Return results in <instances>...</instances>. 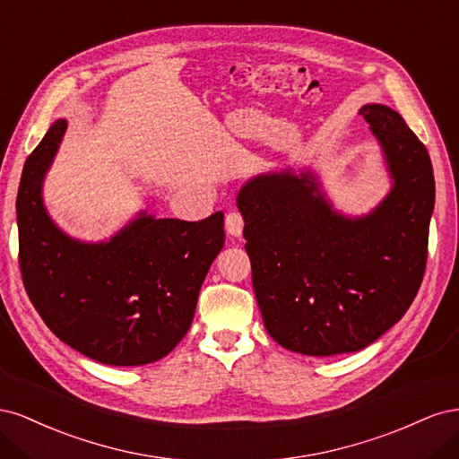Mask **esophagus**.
I'll list each match as a JSON object with an SVG mask.
<instances>
[{
    "instance_id": "34e87169",
    "label": "esophagus",
    "mask_w": 459,
    "mask_h": 459,
    "mask_svg": "<svg viewBox=\"0 0 459 459\" xmlns=\"http://www.w3.org/2000/svg\"><path fill=\"white\" fill-rule=\"evenodd\" d=\"M243 228H245V218L239 211H231L228 212L226 216V230L230 235H233V238H239V235L243 233Z\"/></svg>"
}]
</instances>
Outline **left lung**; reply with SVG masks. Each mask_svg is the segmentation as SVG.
<instances>
[{
	"instance_id": "left-lung-1",
	"label": "left lung",
	"mask_w": 459,
	"mask_h": 459,
	"mask_svg": "<svg viewBox=\"0 0 459 459\" xmlns=\"http://www.w3.org/2000/svg\"><path fill=\"white\" fill-rule=\"evenodd\" d=\"M359 115L394 179L371 214L333 212L308 172L258 176L238 197L264 327L299 354L366 349L406 314L423 281L435 206L427 147L393 108L366 105Z\"/></svg>"
}]
</instances>
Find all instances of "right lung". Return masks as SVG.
<instances>
[{
	"instance_id": "add662e5",
	"label": "right lung",
	"mask_w": 459,
	"mask_h": 459,
	"mask_svg": "<svg viewBox=\"0 0 459 459\" xmlns=\"http://www.w3.org/2000/svg\"><path fill=\"white\" fill-rule=\"evenodd\" d=\"M66 130L55 120L24 162L17 195L19 266L46 325L108 366L157 362L186 337L208 268L224 247V212L199 221L142 214L108 243L55 228L41 179Z\"/></svg>"
}]
</instances>
